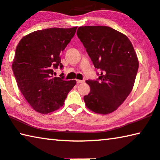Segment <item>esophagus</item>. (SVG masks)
I'll list each match as a JSON object with an SVG mask.
<instances>
[{"instance_id":"1","label":"esophagus","mask_w":160,"mask_h":160,"mask_svg":"<svg viewBox=\"0 0 160 160\" xmlns=\"http://www.w3.org/2000/svg\"><path fill=\"white\" fill-rule=\"evenodd\" d=\"M77 83H83V82H84V81H83V80H79V79H77Z\"/></svg>"}]
</instances>
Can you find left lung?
<instances>
[{
    "label": "left lung",
    "mask_w": 160,
    "mask_h": 160,
    "mask_svg": "<svg viewBox=\"0 0 160 160\" xmlns=\"http://www.w3.org/2000/svg\"><path fill=\"white\" fill-rule=\"evenodd\" d=\"M77 36L100 71L97 80H87L90 92L85 105L97 114H110L131 93L139 68L133 46L124 34L109 26H81Z\"/></svg>",
    "instance_id": "left-lung-1"
}]
</instances>
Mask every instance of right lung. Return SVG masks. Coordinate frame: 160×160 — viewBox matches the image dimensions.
Listing matches in <instances>:
<instances>
[{
    "label": "right lung",
    "mask_w": 160,
    "mask_h": 160,
    "mask_svg": "<svg viewBox=\"0 0 160 160\" xmlns=\"http://www.w3.org/2000/svg\"><path fill=\"white\" fill-rule=\"evenodd\" d=\"M77 28L33 31L22 38L17 46L12 69L22 94L36 112L48 114L59 109L77 83L75 80L53 77L54 68L63 67L61 53Z\"/></svg>",
    "instance_id": "right-lung-1"
}]
</instances>
